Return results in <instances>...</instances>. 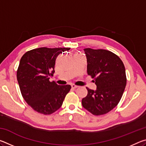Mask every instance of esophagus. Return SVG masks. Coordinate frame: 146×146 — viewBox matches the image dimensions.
<instances>
[{
  "instance_id": "esophagus-1",
  "label": "esophagus",
  "mask_w": 146,
  "mask_h": 146,
  "mask_svg": "<svg viewBox=\"0 0 146 146\" xmlns=\"http://www.w3.org/2000/svg\"><path fill=\"white\" fill-rule=\"evenodd\" d=\"M71 88H72V89H76V88H78V86H76V85L73 84V85H71Z\"/></svg>"
}]
</instances>
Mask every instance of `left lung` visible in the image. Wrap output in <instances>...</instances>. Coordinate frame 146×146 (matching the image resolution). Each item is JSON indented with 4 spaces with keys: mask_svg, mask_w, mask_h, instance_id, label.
Instances as JSON below:
<instances>
[{
    "mask_svg": "<svg viewBox=\"0 0 146 146\" xmlns=\"http://www.w3.org/2000/svg\"><path fill=\"white\" fill-rule=\"evenodd\" d=\"M84 50L88 74L94 79L97 90L86 88L88 95L82 98V106L94 115L106 114L118 105L122 97L127 82L124 65L119 56L110 51Z\"/></svg>",
    "mask_w": 146,
    "mask_h": 146,
    "instance_id": "left-lung-1",
    "label": "left lung"
}]
</instances>
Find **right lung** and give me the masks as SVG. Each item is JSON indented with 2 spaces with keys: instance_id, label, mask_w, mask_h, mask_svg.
<instances>
[{
  "instance_id": "1",
  "label": "right lung",
  "mask_w": 146,
  "mask_h": 146,
  "mask_svg": "<svg viewBox=\"0 0 146 146\" xmlns=\"http://www.w3.org/2000/svg\"><path fill=\"white\" fill-rule=\"evenodd\" d=\"M70 48L31 49L22 56L17 71V78L23 97L35 111L51 115L62 105L70 85L58 86L49 81L55 72L56 58Z\"/></svg>"
}]
</instances>
